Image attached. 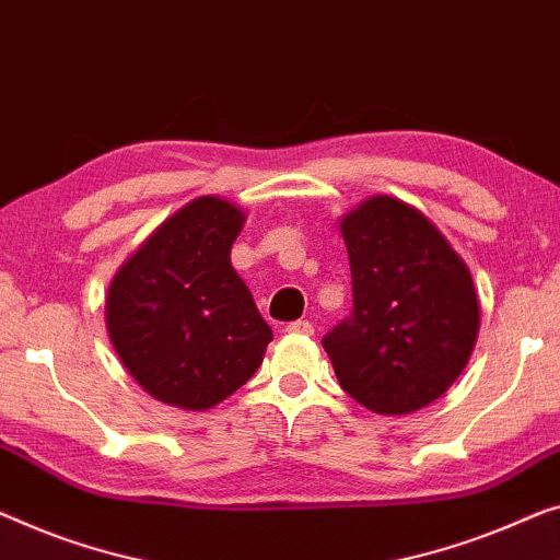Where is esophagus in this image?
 I'll list each match as a JSON object with an SVG mask.
<instances>
[{"instance_id": "esophagus-1", "label": "esophagus", "mask_w": 560, "mask_h": 560, "mask_svg": "<svg viewBox=\"0 0 560 560\" xmlns=\"http://www.w3.org/2000/svg\"><path fill=\"white\" fill-rule=\"evenodd\" d=\"M287 331H291V334H304V337H312V334H314V324L306 322V319H299V322L287 324Z\"/></svg>"}]
</instances>
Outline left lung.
Instances as JSON below:
<instances>
[{
  "label": "left lung",
  "instance_id": "8db88e82",
  "mask_svg": "<svg viewBox=\"0 0 560 560\" xmlns=\"http://www.w3.org/2000/svg\"><path fill=\"white\" fill-rule=\"evenodd\" d=\"M352 314L322 347L341 389L377 415H410L460 377L480 327L472 277L435 223L374 196L339 223Z\"/></svg>",
  "mask_w": 560,
  "mask_h": 560
}]
</instances>
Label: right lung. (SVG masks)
Wrapping results in <instances>:
<instances>
[{"label":"right lung","instance_id":"obj_1","mask_svg":"<svg viewBox=\"0 0 560 560\" xmlns=\"http://www.w3.org/2000/svg\"><path fill=\"white\" fill-rule=\"evenodd\" d=\"M246 215L229 200H190L120 266L105 324L125 370L150 397L208 410L254 377L273 339L231 246Z\"/></svg>","mask_w":560,"mask_h":560}]
</instances>
